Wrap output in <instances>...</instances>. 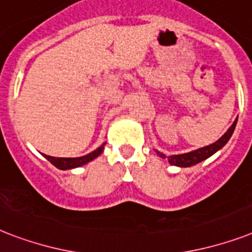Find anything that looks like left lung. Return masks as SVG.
<instances>
[{"label":"left lung","mask_w":252,"mask_h":252,"mask_svg":"<svg viewBox=\"0 0 252 252\" xmlns=\"http://www.w3.org/2000/svg\"><path fill=\"white\" fill-rule=\"evenodd\" d=\"M237 122H238V118L235 119L234 123H233L230 128L221 136V138H219L217 141L211 144V145L204 146V148H200V149L192 150V152H188V153L174 154V156H168V157L165 156L163 153H161L159 150H156V153H157L161 158H167L170 165L178 166V167H191V166L196 165V163H199V162L205 161L207 158L212 157L213 154L217 153L220 149H222L223 146L227 144V141L230 140L231 134H233V132H234L235 129V126H237Z\"/></svg>","instance_id":"left-lung-1"}]
</instances>
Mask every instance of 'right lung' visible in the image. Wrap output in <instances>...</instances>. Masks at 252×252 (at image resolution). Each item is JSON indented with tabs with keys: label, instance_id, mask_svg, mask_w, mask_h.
Instances as JSON below:
<instances>
[{
	"label": "right lung",
	"instance_id": "obj_1",
	"mask_svg": "<svg viewBox=\"0 0 252 252\" xmlns=\"http://www.w3.org/2000/svg\"><path fill=\"white\" fill-rule=\"evenodd\" d=\"M104 145H106V142H103L102 145L99 146L98 149H95L94 152H91V153L86 154V156H82V157L77 158H56L51 157V156H47V154H43V156H44L53 166H56L57 168H60V170H70V168L81 167V166L86 165V163L91 162L96 157H99V156L103 153Z\"/></svg>",
	"mask_w": 252,
	"mask_h": 252
}]
</instances>
